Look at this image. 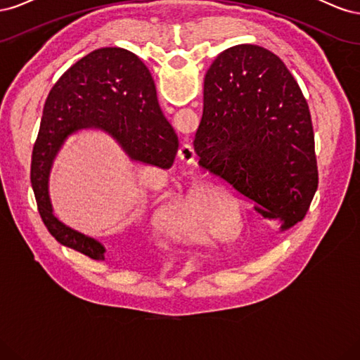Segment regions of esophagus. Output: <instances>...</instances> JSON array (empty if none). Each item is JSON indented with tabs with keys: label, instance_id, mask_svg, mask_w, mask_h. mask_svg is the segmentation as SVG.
Masks as SVG:
<instances>
[{
	"label": "esophagus",
	"instance_id": "1",
	"mask_svg": "<svg viewBox=\"0 0 360 360\" xmlns=\"http://www.w3.org/2000/svg\"><path fill=\"white\" fill-rule=\"evenodd\" d=\"M179 159L183 160L184 163H192L193 159H195V150H193V146L189 144V143H184L180 146L179 148V153H177Z\"/></svg>",
	"mask_w": 360,
	"mask_h": 360
}]
</instances>
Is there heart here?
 I'll list each match as a JSON object with an SVG mask.
<instances>
[{"mask_svg":"<svg viewBox=\"0 0 360 360\" xmlns=\"http://www.w3.org/2000/svg\"><path fill=\"white\" fill-rule=\"evenodd\" d=\"M174 225L177 231L193 240L204 238V217L201 207L193 193L183 195L174 209Z\"/></svg>","mask_w":360,"mask_h":360,"instance_id":"heart-1","label":"heart"}]
</instances>
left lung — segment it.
<instances>
[{"label": "left lung", "instance_id": "left-lung-1", "mask_svg": "<svg viewBox=\"0 0 360 360\" xmlns=\"http://www.w3.org/2000/svg\"><path fill=\"white\" fill-rule=\"evenodd\" d=\"M193 148L202 169L219 174L279 231L307 214L319 186L311 114L274 52L237 45L216 57Z\"/></svg>", "mask_w": 360, "mask_h": 360}]
</instances>
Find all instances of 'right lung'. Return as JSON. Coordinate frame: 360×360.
<instances>
[{"instance_id": "add662e5", "label": "right lung", "mask_w": 360, "mask_h": 360, "mask_svg": "<svg viewBox=\"0 0 360 360\" xmlns=\"http://www.w3.org/2000/svg\"><path fill=\"white\" fill-rule=\"evenodd\" d=\"M89 129L110 135L130 160L171 168L179 138L160 111L153 78L135 53L101 48L64 72L49 91L31 156V186L49 233L64 246L105 259V245L63 224L49 198L58 151L69 136Z\"/></svg>"}]
</instances>
